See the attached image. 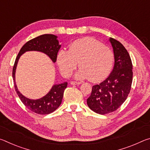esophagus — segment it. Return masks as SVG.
Listing matches in <instances>:
<instances>
[{
  "label": "esophagus",
  "mask_w": 150,
  "mask_h": 150,
  "mask_svg": "<svg viewBox=\"0 0 150 150\" xmlns=\"http://www.w3.org/2000/svg\"><path fill=\"white\" fill-rule=\"evenodd\" d=\"M81 82H77V81H71V82L70 83V84L71 85H81Z\"/></svg>",
  "instance_id": "1"
}]
</instances>
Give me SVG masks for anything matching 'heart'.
<instances>
[{"mask_svg": "<svg viewBox=\"0 0 150 150\" xmlns=\"http://www.w3.org/2000/svg\"><path fill=\"white\" fill-rule=\"evenodd\" d=\"M79 62L81 69L75 74L78 79L90 78L99 82L110 74L114 63L112 51L92 38H83L71 43L69 51L62 50L57 63L63 75L69 77Z\"/></svg>", "mask_w": 150, "mask_h": 150, "instance_id": "obj_1", "label": "heart"}]
</instances>
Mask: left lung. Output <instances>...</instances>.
Instances as JSON below:
<instances>
[{
    "label": "left lung",
    "mask_w": 150,
    "mask_h": 150,
    "mask_svg": "<svg viewBox=\"0 0 150 150\" xmlns=\"http://www.w3.org/2000/svg\"><path fill=\"white\" fill-rule=\"evenodd\" d=\"M113 48L115 65L108 78L93 86L87 105L99 115L115 111L128 97L132 83V63L128 51L120 42L110 38Z\"/></svg>",
    "instance_id": "obj_1"
}]
</instances>
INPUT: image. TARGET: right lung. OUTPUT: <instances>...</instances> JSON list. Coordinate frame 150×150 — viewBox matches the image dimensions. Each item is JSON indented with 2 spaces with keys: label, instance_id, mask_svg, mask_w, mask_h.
Instances as JSON below:
<instances>
[{
  "label": "right lung",
  "instance_id": "1",
  "mask_svg": "<svg viewBox=\"0 0 150 150\" xmlns=\"http://www.w3.org/2000/svg\"><path fill=\"white\" fill-rule=\"evenodd\" d=\"M56 35L53 34H43L26 42L20 49L15 60L12 69V78L14 81L15 91L27 108L39 115H48L53 112L60 106L63 96V93L67 86V83L54 85L50 92L42 98L37 100L30 99L20 93L15 81V73L20 57L28 51H38L44 53L55 63L57 60V53L61 47Z\"/></svg>",
  "mask_w": 150,
  "mask_h": 150
}]
</instances>
